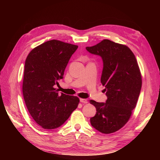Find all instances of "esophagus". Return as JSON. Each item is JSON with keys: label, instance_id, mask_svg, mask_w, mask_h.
<instances>
[{"label": "esophagus", "instance_id": "1", "mask_svg": "<svg viewBox=\"0 0 160 160\" xmlns=\"http://www.w3.org/2000/svg\"><path fill=\"white\" fill-rule=\"evenodd\" d=\"M80 101L83 103H88V99H80Z\"/></svg>", "mask_w": 160, "mask_h": 160}]
</instances>
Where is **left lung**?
<instances>
[{
	"instance_id": "1",
	"label": "left lung",
	"mask_w": 160,
	"mask_h": 160,
	"mask_svg": "<svg viewBox=\"0 0 160 160\" xmlns=\"http://www.w3.org/2000/svg\"><path fill=\"white\" fill-rule=\"evenodd\" d=\"M86 50L103 61L101 82L108 97L105 103L90 100L97 110L90 119L92 127L109 134L126 123L136 106L142 88V76L133 52L127 46L105 39Z\"/></svg>"
}]
</instances>
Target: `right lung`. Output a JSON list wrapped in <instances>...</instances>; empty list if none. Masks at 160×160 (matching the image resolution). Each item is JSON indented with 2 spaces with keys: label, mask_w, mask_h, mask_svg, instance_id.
I'll return each mask as SVG.
<instances>
[{
  "label": "right lung",
  "mask_w": 160,
  "mask_h": 160,
  "mask_svg": "<svg viewBox=\"0 0 160 160\" xmlns=\"http://www.w3.org/2000/svg\"><path fill=\"white\" fill-rule=\"evenodd\" d=\"M78 46L57 40L48 41L27 56L22 83L27 108L36 123L45 129L59 128L78 106L77 97L55 88Z\"/></svg>",
  "instance_id": "add662e5"
}]
</instances>
